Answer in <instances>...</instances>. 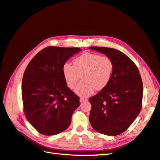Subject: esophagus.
<instances>
[{
    "mask_svg": "<svg viewBox=\"0 0 160 160\" xmlns=\"http://www.w3.org/2000/svg\"><path fill=\"white\" fill-rule=\"evenodd\" d=\"M79 101H80V102H81V103H83V102H85V101H88V99H87V98H80V99H79Z\"/></svg>",
    "mask_w": 160,
    "mask_h": 160,
    "instance_id": "1",
    "label": "esophagus"
}]
</instances>
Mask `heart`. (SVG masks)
Instances as JSON below:
<instances>
[{
  "instance_id": "obj_1",
  "label": "heart",
  "mask_w": 160,
  "mask_h": 160,
  "mask_svg": "<svg viewBox=\"0 0 160 160\" xmlns=\"http://www.w3.org/2000/svg\"><path fill=\"white\" fill-rule=\"evenodd\" d=\"M113 61L108 56L93 52H85L73 60V65L65 62L62 75L67 86L74 89L82 75L83 81L77 85L75 92L81 97H88L95 89L101 90L108 85L113 72Z\"/></svg>"
}]
</instances>
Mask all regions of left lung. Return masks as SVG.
<instances>
[{"label": "left lung", "instance_id": "8db88e82", "mask_svg": "<svg viewBox=\"0 0 160 160\" xmlns=\"http://www.w3.org/2000/svg\"><path fill=\"white\" fill-rule=\"evenodd\" d=\"M113 61L114 69L108 85L89 98V122L96 132L118 135L124 132L142 109L143 83L139 70L129 58L112 48L91 47Z\"/></svg>", "mask_w": 160, "mask_h": 160}]
</instances>
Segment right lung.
I'll list each match as a JSON object with an SVG mask.
<instances>
[{"label":"right lung","instance_id":"add662e5","mask_svg":"<svg viewBox=\"0 0 160 160\" xmlns=\"http://www.w3.org/2000/svg\"><path fill=\"white\" fill-rule=\"evenodd\" d=\"M81 51L77 47H48L33 57L24 72V112L28 122L42 135L64 132L79 106V98L67 85L62 66Z\"/></svg>","mask_w":160,"mask_h":160}]
</instances>
